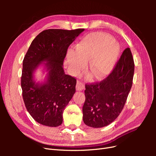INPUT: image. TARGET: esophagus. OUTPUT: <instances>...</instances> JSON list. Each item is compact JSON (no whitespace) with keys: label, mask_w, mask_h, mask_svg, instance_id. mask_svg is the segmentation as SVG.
I'll return each instance as SVG.
<instances>
[{"label":"esophagus","mask_w":156,"mask_h":156,"mask_svg":"<svg viewBox=\"0 0 156 156\" xmlns=\"http://www.w3.org/2000/svg\"><path fill=\"white\" fill-rule=\"evenodd\" d=\"M84 88V83L81 81H77V84H76V89L77 90H83Z\"/></svg>","instance_id":"esophagus-1"}]
</instances>
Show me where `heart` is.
I'll list each match as a JSON object with an SVG mask.
<instances>
[{
  "mask_svg": "<svg viewBox=\"0 0 156 156\" xmlns=\"http://www.w3.org/2000/svg\"><path fill=\"white\" fill-rule=\"evenodd\" d=\"M119 55V47L110 36L103 33L88 35L69 51L68 62L72 72L77 73L90 60L88 75L92 79H102L109 73Z\"/></svg>",
  "mask_w": 156,
  "mask_h": 156,
  "instance_id": "heart-1",
  "label": "heart"
}]
</instances>
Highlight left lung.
<instances>
[{
  "label": "left lung",
  "instance_id": "obj_1",
  "mask_svg": "<svg viewBox=\"0 0 156 156\" xmlns=\"http://www.w3.org/2000/svg\"><path fill=\"white\" fill-rule=\"evenodd\" d=\"M134 66L133 56L127 48L106 78L85 84L83 107L84 124L94 128L102 127L119 116L133 84Z\"/></svg>",
  "mask_w": 156,
  "mask_h": 156
}]
</instances>
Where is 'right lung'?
I'll return each instance as SVG.
<instances>
[{
  "label": "right lung",
  "instance_id": "right-lung-1",
  "mask_svg": "<svg viewBox=\"0 0 156 156\" xmlns=\"http://www.w3.org/2000/svg\"><path fill=\"white\" fill-rule=\"evenodd\" d=\"M48 29L32 41L23 61L21 79L25 107L37 122L49 127L62 123L65 107L75 92L77 80L64 73V60L69 45L84 31ZM43 62L48 70L47 81L41 85L33 81V72Z\"/></svg>",
  "mask_w": 156,
  "mask_h": 156
}]
</instances>
